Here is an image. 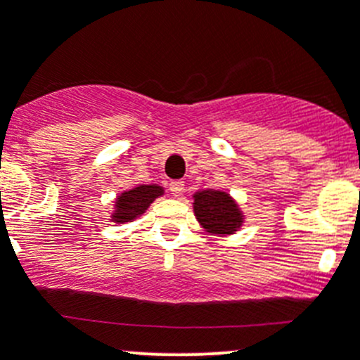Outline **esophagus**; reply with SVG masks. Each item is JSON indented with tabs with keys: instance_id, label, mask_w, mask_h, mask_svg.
Masks as SVG:
<instances>
[{
	"instance_id": "obj_1",
	"label": "esophagus",
	"mask_w": 360,
	"mask_h": 360,
	"mask_svg": "<svg viewBox=\"0 0 360 360\" xmlns=\"http://www.w3.org/2000/svg\"><path fill=\"white\" fill-rule=\"evenodd\" d=\"M169 190L172 191V195L174 197H181V195H183V191H184V183L183 181H172V183L169 184Z\"/></svg>"
}]
</instances>
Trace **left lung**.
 I'll return each instance as SVG.
<instances>
[{
	"mask_svg": "<svg viewBox=\"0 0 360 360\" xmlns=\"http://www.w3.org/2000/svg\"><path fill=\"white\" fill-rule=\"evenodd\" d=\"M198 224L209 235L228 237L244 226L245 216L240 205L223 190H200L191 195Z\"/></svg>",
	"mask_w": 360,
	"mask_h": 360,
	"instance_id": "8db88e82",
	"label": "left lung"
}]
</instances>
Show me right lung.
I'll use <instances>...</instances> for the list:
<instances>
[{
	"label": "right lung",
	"mask_w": 360,
	"mask_h": 360,
	"mask_svg": "<svg viewBox=\"0 0 360 360\" xmlns=\"http://www.w3.org/2000/svg\"><path fill=\"white\" fill-rule=\"evenodd\" d=\"M165 193V188L160 184H139L130 190L122 191L115 198V209L111 212V221L116 224L132 223L137 217L143 216L158 197Z\"/></svg>",
	"instance_id": "obj_1"
}]
</instances>
